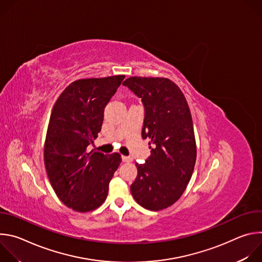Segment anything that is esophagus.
Instances as JSON below:
<instances>
[{"mask_svg": "<svg viewBox=\"0 0 262 262\" xmlns=\"http://www.w3.org/2000/svg\"><path fill=\"white\" fill-rule=\"evenodd\" d=\"M121 159H122V162H124V163H129V162H132V158H129V157L122 156Z\"/></svg>", "mask_w": 262, "mask_h": 262, "instance_id": "esophagus-1", "label": "esophagus"}]
</instances>
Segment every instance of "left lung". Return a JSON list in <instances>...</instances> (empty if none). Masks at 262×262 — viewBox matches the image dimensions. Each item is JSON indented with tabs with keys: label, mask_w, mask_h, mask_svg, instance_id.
<instances>
[{
	"label": "left lung",
	"mask_w": 262,
	"mask_h": 262,
	"mask_svg": "<svg viewBox=\"0 0 262 262\" xmlns=\"http://www.w3.org/2000/svg\"><path fill=\"white\" fill-rule=\"evenodd\" d=\"M123 85L142 99V138L151 145L145 164L136 163L130 192L142 207L161 210L180 198L194 171L197 150L189 104L169 79L132 77Z\"/></svg>",
	"instance_id": "left-lung-1"
}]
</instances>
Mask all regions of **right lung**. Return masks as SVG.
Segmentation results:
<instances>
[{
	"label": "right lung",
	"mask_w": 262,
	"mask_h": 262,
	"mask_svg": "<svg viewBox=\"0 0 262 262\" xmlns=\"http://www.w3.org/2000/svg\"><path fill=\"white\" fill-rule=\"evenodd\" d=\"M124 78L74 81L53 107L45 165L58 198L76 211H91L104 202L108 183L121 163L119 154L89 152L87 147L100 132L104 107Z\"/></svg>",
	"instance_id": "add662e5"
}]
</instances>
